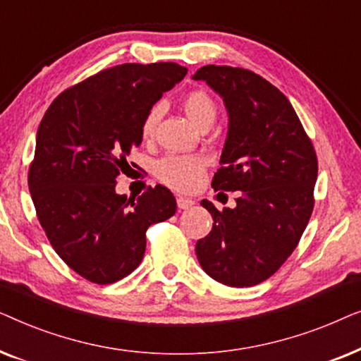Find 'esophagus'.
Wrapping results in <instances>:
<instances>
[{
  "label": "esophagus",
  "mask_w": 361,
  "mask_h": 361,
  "mask_svg": "<svg viewBox=\"0 0 361 361\" xmlns=\"http://www.w3.org/2000/svg\"><path fill=\"white\" fill-rule=\"evenodd\" d=\"M194 204H195V202L192 199H185V197H177V207H179L180 210L190 209V207Z\"/></svg>",
  "instance_id": "esophagus-1"
}]
</instances>
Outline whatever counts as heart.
I'll return each mask as SVG.
<instances>
[{
	"mask_svg": "<svg viewBox=\"0 0 361 361\" xmlns=\"http://www.w3.org/2000/svg\"><path fill=\"white\" fill-rule=\"evenodd\" d=\"M182 110L200 130H209L216 120V102L204 88H195L182 97ZM162 115L161 105H152L141 123V136L151 140ZM205 171V159L197 154H169L156 162L154 174L162 184L176 190H192L199 185Z\"/></svg>",
	"mask_w": 361,
	"mask_h": 361,
	"instance_id": "b5f03b06",
	"label": "heart"
}]
</instances>
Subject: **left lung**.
Wrapping results in <instances>:
<instances>
[{"mask_svg": "<svg viewBox=\"0 0 361 361\" xmlns=\"http://www.w3.org/2000/svg\"><path fill=\"white\" fill-rule=\"evenodd\" d=\"M220 93L228 135L215 190L236 192V207L216 210L195 253L212 279L248 288L271 278L298 246L314 210L317 154L288 98L258 73L205 66L194 75Z\"/></svg>", "mask_w": 361, "mask_h": 361, "instance_id": "obj_1", "label": "left lung"}]
</instances>
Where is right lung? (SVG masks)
<instances>
[{"label":"right lung","mask_w":361,"mask_h":361,"mask_svg":"<svg viewBox=\"0 0 361 361\" xmlns=\"http://www.w3.org/2000/svg\"><path fill=\"white\" fill-rule=\"evenodd\" d=\"M185 73L174 62L103 68L63 90L39 125L27 174L37 219L63 263L90 283L133 273L145 256L146 230L176 214L166 187L128 199L115 185L141 145L147 110Z\"/></svg>","instance_id":"right-lung-1"}]
</instances>
